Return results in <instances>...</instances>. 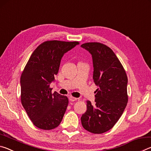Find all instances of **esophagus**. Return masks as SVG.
<instances>
[{
    "instance_id": "esophagus-1",
    "label": "esophagus",
    "mask_w": 151,
    "mask_h": 151,
    "mask_svg": "<svg viewBox=\"0 0 151 151\" xmlns=\"http://www.w3.org/2000/svg\"><path fill=\"white\" fill-rule=\"evenodd\" d=\"M76 100H77V99L75 98V97H73V96H69V101H70L73 102V101H76Z\"/></svg>"
}]
</instances>
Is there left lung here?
Returning <instances> with one entry per match:
<instances>
[{
	"instance_id": "8db88e82",
	"label": "left lung",
	"mask_w": 151,
	"mask_h": 151,
	"mask_svg": "<svg viewBox=\"0 0 151 151\" xmlns=\"http://www.w3.org/2000/svg\"><path fill=\"white\" fill-rule=\"evenodd\" d=\"M92 55L93 80L98 88L95 104L86 101V111L81 116L84 129L94 134L111 129L119 121L128 103L126 72L113 51L100 42L81 45Z\"/></svg>"
}]
</instances>
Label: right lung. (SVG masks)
Here are the masks:
<instances>
[{
  "label": "right lung",
  "instance_id": "right-lung-1",
  "mask_svg": "<svg viewBox=\"0 0 151 151\" xmlns=\"http://www.w3.org/2000/svg\"><path fill=\"white\" fill-rule=\"evenodd\" d=\"M78 42L47 40L32 52L20 76L21 103L36 127L42 130L57 127L67 108V96L52 93L50 84L59 69L61 58Z\"/></svg>",
  "mask_w": 151,
  "mask_h": 151
}]
</instances>
